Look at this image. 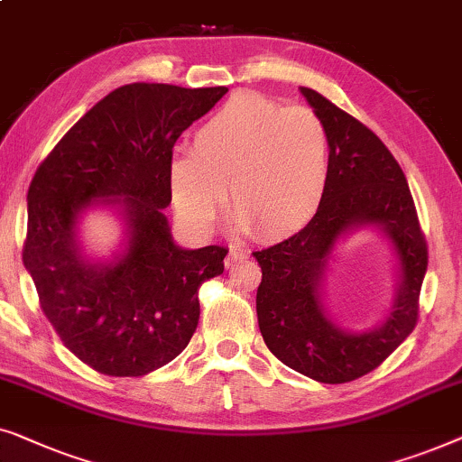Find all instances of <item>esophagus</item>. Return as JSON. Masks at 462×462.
<instances>
[{
  "mask_svg": "<svg viewBox=\"0 0 462 462\" xmlns=\"http://www.w3.org/2000/svg\"><path fill=\"white\" fill-rule=\"evenodd\" d=\"M245 257H246V251L238 249V246H232V249L228 251V255H226V265L236 263V262H240V259H245Z\"/></svg>",
  "mask_w": 462,
  "mask_h": 462,
  "instance_id": "34e87169",
  "label": "esophagus"
}]
</instances>
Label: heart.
Returning a JSON list of instances; mask_svg holds the SVG:
<instances>
[{"label": "heart", "mask_w": 462, "mask_h": 462, "mask_svg": "<svg viewBox=\"0 0 462 462\" xmlns=\"http://www.w3.org/2000/svg\"><path fill=\"white\" fill-rule=\"evenodd\" d=\"M330 180L324 121L308 106L236 94L173 159L169 192L188 228L209 232L230 192L234 222L262 240L301 230L320 211Z\"/></svg>", "instance_id": "heart-1"}]
</instances>
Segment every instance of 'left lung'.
<instances>
[{
	"label": "left lung",
	"instance_id": "8db88e82",
	"mask_svg": "<svg viewBox=\"0 0 462 462\" xmlns=\"http://www.w3.org/2000/svg\"><path fill=\"white\" fill-rule=\"evenodd\" d=\"M301 94L328 132V192L303 230L253 253L262 265L257 322L265 346L282 364L337 385L374 370L417 327L427 243L406 175L387 146L322 94L310 88ZM362 225H376L390 238L401 282L386 320L354 334L328 318L321 282L336 240Z\"/></svg>",
	"mask_w": 462,
	"mask_h": 462
}]
</instances>
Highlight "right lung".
Segmentation results:
<instances>
[{
    "instance_id": "add662e5",
    "label": "right lung",
    "mask_w": 462,
    "mask_h": 462,
    "mask_svg": "<svg viewBox=\"0 0 462 462\" xmlns=\"http://www.w3.org/2000/svg\"><path fill=\"white\" fill-rule=\"evenodd\" d=\"M228 88L129 83L88 110L37 167L27 194L23 262L60 341L108 376H142L184 352L197 330L199 289L224 272L228 249H181L163 209L169 167L184 129ZM126 222V249L110 263L80 251L88 206Z\"/></svg>"
}]
</instances>
